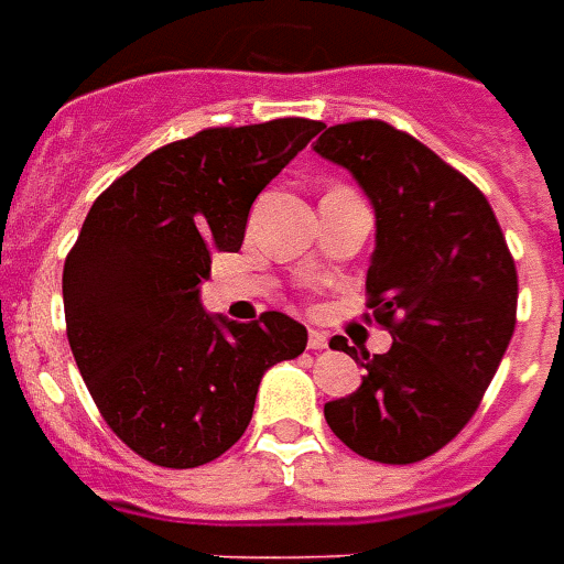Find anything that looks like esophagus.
Masks as SVG:
<instances>
[{
    "mask_svg": "<svg viewBox=\"0 0 564 564\" xmlns=\"http://www.w3.org/2000/svg\"><path fill=\"white\" fill-rule=\"evenodd\" d=\"M326 346H328L326 332H319V328H311V332H308V349H326Z\"/></svg>",
    "mask_w": 564,
    "mask_h": 564,
    "instance_id": "34e87169",
    "label": "esophagus"
}]
</instances>
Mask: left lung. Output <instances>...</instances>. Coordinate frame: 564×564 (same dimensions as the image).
<instances>
[{
	"instance_id": "left-lung-1",
	"label": "left lung",
	"mask_w": 564,
	"mask_h": 564,
	"mask_svg": "<svg viewBox=\"0 0 564 564\" xmlns=\"http://www.w3.org/2000/svg\"><path fill=\"white\" fill-rule=\"evenodd\" d=\"M355 177L376 212L369 308L390 352H358L367 376L326 402L328 427L355 454L419 463L475 416L516 332L518 273L492 206L460 171L387 121H349L314 142Z\"/></svg>"
}]
</instances>
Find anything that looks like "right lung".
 Here are the masks:
<instances>
[{
    "mask_svg": "<svg viewBox=\"0 0 564 564\" xmlns=\"http://www.w3.org/2000/svg\"><path fill=\"white\" fill-rule=\"evenodd\" d=\"M319 128L200 130L137 162L89 209L63 264L66 335L104 422L148 463L220 457L250 425L261 376L303 355V323L209 314L200 285L215 250H241L259 192Z\"/></svg>",
    "mask_w": 564,
    "mask_h": 564,
    "instance_id": "1",
    "label": "right lung"
}]
</instances>
